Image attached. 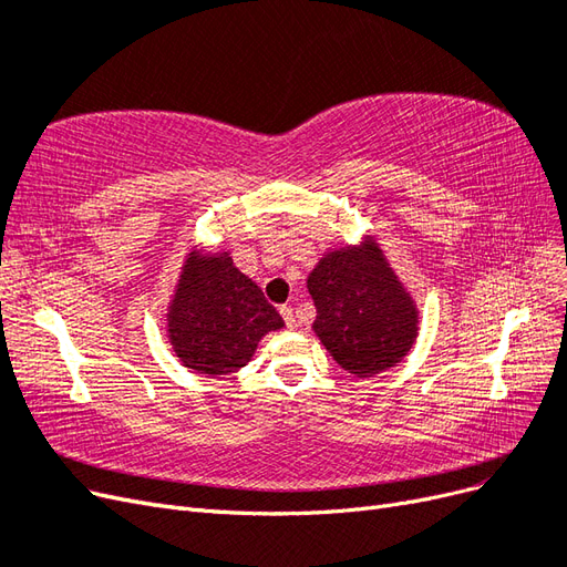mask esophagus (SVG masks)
<instances>
[{
  "mask_svg": "<svg viewBox=\"0 0 567 567\" xmlns=\"http://www.w3.org/2000/svg\"><path fill=\"white\" fill-rule=\"evenodd\" d=\"M279 312H281V317H284V321H286L288 329H296V312H293V307H290V305H284Z\"/></svg>",
  "mask_w": 567,
  "mask_h": 567,
  "instance_id": "1",
  "label": "esophagus"
}]
</instances>
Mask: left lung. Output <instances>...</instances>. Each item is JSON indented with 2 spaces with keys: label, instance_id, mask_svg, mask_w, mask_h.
Wrapping results in <instances>:
<instances>
[{
  "label": "left lung",
  "instance_id": "8db88e82",
  "mask_svg": "<svg viewBox=\"0 0 567 567\" xmlns=\"http://www.w3.org/2000/svg\"><path fill=\"white\" fill-rule=\"evenodd\" d=\"M307 288L317 305V338L357 379L398 367L414 348L421 329L416 300L371 234L357 246L326 250Z\"/></svg>",
  "mask_w": 567,
  "mask_h": 567
}]
</instances>
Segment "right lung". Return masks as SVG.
Returning a JSON list of instances; mask_svg holds the SVG:
<instances>
[{
	"label": "right lung",
	"instance_id": "add662e5",
	"mask_svg": "<svg viewBox=\"0 0 567 567\" xmlns=\"http://www.w3.org/2000/svg\"><path fill=\"white\" fill-rule=\"evenodd\" d=\"M167 340L179 362L205 375L244 369L267 333L284 319L252 279L238 271L229 250L192 248L165 315Z\"/></svg>",
	"mask_w": 567,
	"mask_h": 567
}]
</instances>
